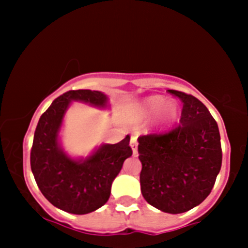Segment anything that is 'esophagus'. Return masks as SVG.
<instances>
[{
    "label": "esophagus",
    "mask_w": 248,
    "mask_h": 248,
    "mask_svg": "<svg viewBox=\"0 0 248 248\" xmlns=\"http://www.w3.org/2000/svg\"><path fill=\"white\" fill-rule=\"evenodd\" d=\"M129 145H131L132 151H133V155H134V156H137V155H138V141H137L136 137H132Z\"/></svg>",
    "instance_id": "esophagus-1"
}]
</instances>
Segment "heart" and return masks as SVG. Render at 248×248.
<instances>
[{"instance_id":"heart-1","label":"heart","mask_w":248,"mask_h":248,"mask_svg":"<svg viewBox=\"0 0 248 248\" xmlns=\"http://www.w3.org/2000/svg\"><path fill=\"white\" fill-rule=\"evenodd\" d=\"M139 114L144 119L157 115L161 126H170L179 117L180 107L174 101L167 102L163 96H150L139 104Z\"/></svg>"}]
</instances>
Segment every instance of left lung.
Instances as JSON below:
<instances>
[{"instance_id":"obj_1","label":"left lung","mask_w":248,"mask_h":248,"mask_svg":"<svg viewBox=\"0 0 248 248\" xmlns=\"http://www.w3.org/2000/svg\"><path fill=\"white\" fill-rule=\"evenodd\" d=\"M184 108L169 133L138 138L140 188L145 201L167 214H182L206 199L221 170L218 126L199 99L168 90Z\"/></svg>"}]
</instances>
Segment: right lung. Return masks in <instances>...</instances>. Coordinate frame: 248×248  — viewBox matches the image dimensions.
Instances as JSON below:
<instances>
[{
    "label": "right lung",
    "mask_w": 248,
    "mask_h": 248,
    "mask_svg": "<svg viewBox=\"0 0 248 248\" xmlns=\"http://www.w3.org/2000/svg\"><path fill=\"white\" fill-rule=\"evenodd\" d=\"M72 102L109 108L101 91L77 90L57 97L39 119L31 150V169L43 196L57 209L74 215L96 211L108 202L111 185L132 156L129 136L102 144L86 157H72L61 145L60 132Z\"/></svg>",
    "instance_id": "1"
}]
</instances>
